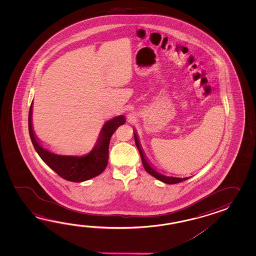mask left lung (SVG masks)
<instances>
[{
	"label": "left lung",
	"mask_w": 256,
	"mask_h": 256,
	"mask_svg": "<svg viewBox=\"0 0 256 256\" xmlns=\"http://www.w3.org/2000/svg\"><path fill=\"white\" fill-rule=\"evenodd\" d=\"M134 136L136 146L138 148L139 152H140V156H141L142 163V166H144V168L148 174H151L154 178H158V180L162 181V182L166 183V184H176V183H180L182 181H185V180L190 178H174V176H164V174L158 173V171L154 168H152V166L147 162L146 158L142 150L141 144L139 142V139H138V136L136 134V132L134 134Z\"/></svg>",
	"instance_id": "obj_1"
}]
</instances>
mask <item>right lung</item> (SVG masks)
<instances>
[{"label": "right lung", "mask_w": 256, "mask_h": 256, "mask_svg": "<svg viewBox=\"0 0 256 256\" xmlns=\"http://www.w3.org/2000/svg\"><path fill=\"white\" fill-rule=\"evenodd\" d=\"M31 104L28 114V129L31 141L39 156L49 168L53 169L62 178L71 182H82L102 174L106 168L109 159V146L110 137L122 124H124L126 117L117 116L105 122L100 132L98 141L90 152L83 156H60L44 148L34 134L32 126Z\"/></svg>", "instance_id": "obj_1"}]
</instances>
